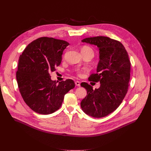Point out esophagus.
Wrapping results in <instances>:
<instances>
[{
    "label": "esophagus",
    "instance_id": "obj_1",
    "mask_svg": "<svg viewBox=\"0 0 151 151\" xmlns=\"http://www.w3.org/2000/svg\"><path fill=\"white\" fill-rule=\"evenodd\" d=\"M80 82L79 81H76L75 82V85H76V86H78V87H79L80 86Z\"/></svg>",
    "mask_w": 151,
    "mask_h": 151
}]
</instances>
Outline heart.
Returning a JSON list of instances; mask_svg holds the SVG:
<instances>
[{
  "label": "heart",
  "instance_id": "obj_1",
  "mask_svg": "<svg viewBox=\"0 0 151 151\" xmlns=\"http://www.w3.org/2000/svg\"><path fill=\"white\" fill-rule=\"evenodd\" d=\"M81 52L82 54H85V53H91L93 54H94V52L93 50H92L91 48H90V47L88 46H84L81 48ZM78 75L79 76L81 75V73L79 71L78 72Z\"/></svg>",
  "mask_w": 151,
  "mask_h": 151
}]
</instances>
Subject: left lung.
<instances>
[{
  "label": "left lung",
  "mask_w": 151,
  "mask_h": 151,
  "mask_svg": "<svg viewBox=\"0 0 151 151\" xmlns=\"http://www.w3.org/2000/svg\"><path fill=\"white\" fill-rule=\"evenodd\" d=\"M82 42L96 45L99 49L97 73L90 75V81L100 82L94 90L86 82L81 87L87 95L81 102L82 110L94 118H102L115 111L122 103L128 88L131 63L121 43L105 36L87 37Z\"/></svg>",
  "instance_id": "8db88e82"
}]
</instances>
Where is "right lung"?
<instances>
[{
  "instance_id": "add662e5",
  "label": "right lung",
  "mask_w": 151,
  "mask_h": 151,
  "mask_svg": "<svg viewBox=\"0 0 151 151\" xmlns=\"http://www.w3.org/2000/svg\"><path fill=\"white\" fill-rule=\"evenodd\" d=\"M69 45L65 40L42 37L29 44L19 57L16 73L19 90L27 105L37 114L57 111L64 95L75 87L73 80L57 83L50 75L60 64L63 52Z\"/></svg>"
}]
</instances>
